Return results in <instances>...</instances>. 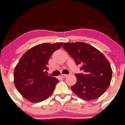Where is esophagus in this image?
I'll list each match as a JSON object with an SVG mask.
<instances>
[{
	"label": "esophagus",
	"instance_id": "esophagus-1",
	"mask_svg": "<svg viewBox=\"0 0 125 125\" xmlns=\"http://www.w3.org/2000/svg\"><path fill=\"white\" fill-rule=\"evenodd\" d=\"M67 76H68V75L67 74H62L61 75H60V77H62V78H65V77H67Z\"/></svg>",
	"mask_w": 125,
	"mask_h": 125
}]
</instances>
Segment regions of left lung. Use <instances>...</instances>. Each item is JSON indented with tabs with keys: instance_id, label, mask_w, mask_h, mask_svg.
I'll use <instances>...</instances> for the list:
<instances>
[{
	"instance_id": "8db88e82",
	"label": "left lung",
	"mask_w": 125,
	"mask_h": 125,
	"mask_svg": "<svg viewBox=\"0 0 125 125\" xmlns=\"http://www.w3.org/2000/svg\"><path fill=\"white\" fill-rule=\"evenodd\" d=\"M63 47L76 65H81L83 73L75 74L77 82L71 87L73 92L85 101L100 97L107 90L112 77L111 65L104 55L93 46L81 42L65 43Z\"/></svg>"
}]
</instances>
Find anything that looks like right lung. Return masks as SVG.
Returning a JSON list of instances; mask_svg holds the SVG:
<instances>
[{
	"mask_svg": "<svg viewBox=\"0 0 125 125\" xmlns=\"http://www.w3.org/2000/svg\"><path fill=\"white\" fill-rule=\"evenodd\" d=\"M62 42L43 43L32 47L21 57L14 73V84L20 94L31 102L45 100L59 80L47 75L48 60Z\"/></svg>",
	"mask_w": 125,
	"mask_h": 125,
	"instance_id": "add662e5",
	"label": "right lung"
}]
</instances>
